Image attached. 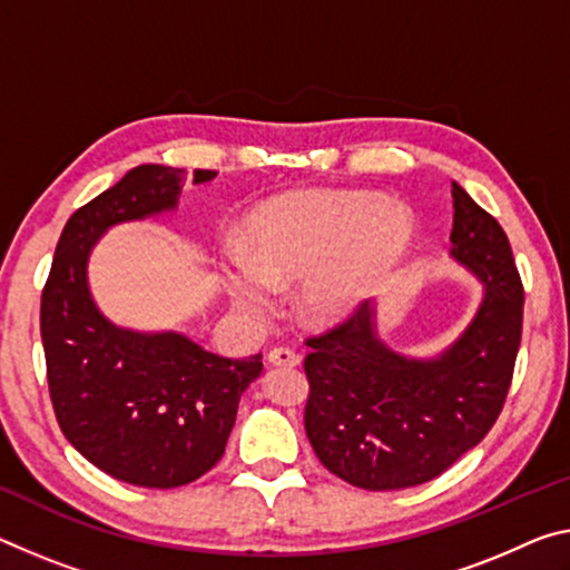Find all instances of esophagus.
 <instances>
[{"instance_id": "1", "label": "esophagus", "mask_w": 570, "mask_h": 570, "mask_svg": "<svg viewBox=\"0 0 570 570\" xmlns=\"http://www.w3.org/2000/svg\"><path fill=\"white\" fill-rule=\"evenodd\" d=\"M268 363L271 365H286V367H296L302 363V355L292 347H274L268 352Z\"/></svg>"}]
</instances>
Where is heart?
I'll use <instances>...</instances> for the list:
<instances>
[{
  "mask_svg": "<svg viewBox=\"0 0 570 570\" xmlns=\"http://www.w3.org/2000/svg\"><path fill=\"white\" fill-rule=\"evenodd\" d=\"M413 233L411 215L365 193H309L268 205L246 246H230L225 284L248 317L274 312L276 286L299 282L309 320H340L383 286Z\"/></svg>",
  "mask_w": 570,
  "mask_h": 570,
  "instance_id": "1",
  "label": "heart"
}]
</instances>
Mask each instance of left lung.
<instances>
[{
  "label": "left lung",
  "instance_id": "1",
  "mask_svg": "<svg viewBox=\"0 0 570 570\" xmlns=\"http://www.w3.org/2000/svg\"><path fill=\"white\" fill-rule=\"evenodd\" d=\"M451 253L484 284L469 330L439 360H405L360 304L306 337V439L334 476L370 492L436 480L494 426L522 337V288L502 225L451 183Z\"/></svg>",
  "mask_w": 570,
  "mask_h": 570
}]
</instances>
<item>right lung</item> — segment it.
I'll return each mask as SVG.
<instances>
[{
  "instance_id": "obj_1",
  "label": "right lung",
  "mask_w": 570,
  "mask_h": 570,
  "mask_svg": "<svg viewBox=\"0 0 570 570\" xmlns=\"http://www.w3.org/2000/svg\"><path fill=\"white\" fill-rule=\"evenodd\" d=\"M218 171L195 169V183ZM185 169L141 165L70 215L42 286L40 334L58 426L114 480L171 490L220 462L261 355L233 360L183 334L114 327L90 302L86 261L108 225L177 205Z\"/></svg>"
}]
</instances>
